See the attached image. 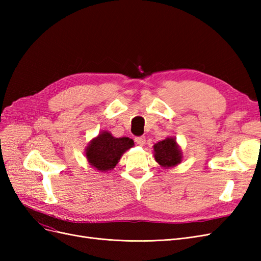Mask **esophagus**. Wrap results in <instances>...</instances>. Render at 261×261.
I'll return each instance as SVG.
<instances>
[{"mask_svg":"<svg viewBox=\"0 0 261 261\" xmlns=\"http://www.w3.org/2000/svg\"><path fill=\"white\" fill-rule=\"evenodd\" d=\"M135 141L136 144L139 145V146H144L145 143H146V137L145 136H139V137H136L135 138Z\"/></svg>","mask_w":261,"mask_h":261,"instance_id":"obj_1","label":"esophagus"}]
</instances>
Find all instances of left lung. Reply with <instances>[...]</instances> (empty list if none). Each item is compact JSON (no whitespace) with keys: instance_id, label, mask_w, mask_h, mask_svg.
<instances>
[{"instance_id":"8db88e82","label":"left lung","mask_w":261,"mask_h":261,"mask_svg":"<svg viewBox=\"0 0 261 261\" xmlns=\"http://www.w3.org/2000/svg\"><path fill=\"white\" fill-rule=\"evenodd\" d=\"M153 151L155 161L164 169L176 167L183 158L176 140L173 137H168L155 144Z\"/></svg>"}]
</instances>
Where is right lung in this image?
I'll return each mask as SVG.
<instances>
[{
  "instance_id": "add662e5",
  "label": "right lung",
  "mask_w": 261,
  "mask_h": 261,
  "mask_svg": "<svg viewBox=\"0 0 261 261\" xmlns=\"http://www.w3.org/2000/svg\"><path fill=\"white\" fill-rule=\"evenodd\" d=\"M134 146L128 137L115 138L107 130L100 133L86 148V156L89 164L101 172L113 170L123 153Z\"/></svg>"
}]
</instances>
